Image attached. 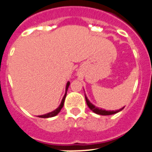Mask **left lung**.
Here are the masks:
<instances>
[{"mask_svg":"<svg viewBox=\"0 0 152 152\" xmlns=\"http://www.w3.org/2000/svg\"><path fill=\"white\" fill-rule=\"evenodd\" d=\"M85 100H86L87 104H88V106L89 107V108L91 109L92 111H94V113H97V114H99V115L106 116V115H111V114H114V113H118L119 111L123 110V107H122L121 109H120V110H104V109L99 108V107H96V106H94L92 103L90 102V101L88 99L86 96H85Z\"/></svg>","mask_w":152,"mask_h":152,"instance_id":"left-lung-1","label":"left lung"}]
</instances>
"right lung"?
Returning a JSON list of instances; mask_svg holds the SVG:
<instances>
[{
  "instance_id": "right-lung-1",
  "label": "right lung",
  "mask_w": 152,
  "mask_h": 152,
  "mask_svg": "<svg viewBox=\"0 0 152 152\" xmlns=\"http://www.w3.org/2000/svg\"><path fill=\"white\" fill-rule=\"evenodd\" d=\"M69 85H70V82H67V85H66V90H65V94H64V97H63L62 100H61V104H60V105L58 106V108L56 109L55 110H53V111L50 112V113H46V114H44V115H41V116H39V117H41V118H49V117H55V116H56L57 114H58V113L60 112V110H61V109L62 108L63 106H64V100H65V97H66V95H67V89H68V87Z\"/></svg>"
}]
</instances>
